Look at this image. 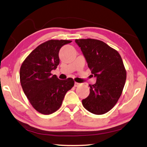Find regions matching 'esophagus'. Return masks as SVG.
<instances>
[{"mask_svg": "<svg viewBox=\"0 0 147 147\" xmlns=\"http://www.w3.org/2000/svg\"><path fill=\"white\" fill-rule=\"evenodd\" d=\"M80 85V84L79 83H77V82H74V87H78Z\"/></svg>", "mask_w": 147, "mask_h": 147, "instance_id": "1", "label": "esophagus"}]
</instances>
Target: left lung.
Returning a JSON list of instances; mask_svg holds the SVG:
<instances>
[{
  "label": "left lung",
  "mask_w": 147,
  "mask_h": 147,
  "mask_svg": "<svg viewBox=\"0 0 147 147\" xmlns=\"http://www.w3.org/2000/svg\"><path fill=\"white\" fill-rule=\"evenodd\" d=\"M96 82L89 96L82 100L87 110L96 115L109 111L117 102L126 79L120 54L104 42L93 39H76Z\"/></svg>",
  "instance_id": "8db88e82"
}]
</instances>
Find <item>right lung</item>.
Instances as JSON below:
<instances>
[{"instance_id":"obj_1","label":"right lung","mask_w":147,"mask_h":147,"mask_svg":"<svg viewBox=\"0 0 147 147\" xmlns=\"http://www.w3.org/2000/svg\"><path fill=\"white\" fill-rule=\"evenodd\" d=\"M69 40H49L36 47L22 63L20 81L35 109L49 115L60 108L67 92L74 86L73 78L59 80L53 75L59 63V51Z\"/></svg>"}]
</instances>
